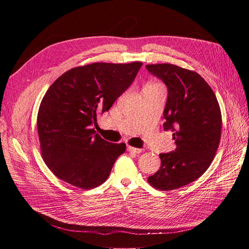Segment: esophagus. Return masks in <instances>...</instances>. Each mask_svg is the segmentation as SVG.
Masks as SVG:
<instances>
[{
	"mask_svg": "<svg viewBox=\"0 0 249 249\" xmlns=\"http://www.w3.org/2000/svg\"><path fill=\"white\" fill-rule=\"evenodd\" d=\"M127 150H129L130 153H135V154H139L142 152L141 148H137V147H134V146H131V145H127L126 146Z\"/></svg>",
	"mask_w": 249,
	"mask_h": 249,
	"instance_id": "1",
	"label": "esophagus"
}]
</instances>
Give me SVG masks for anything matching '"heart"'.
<instances>
[{
    "mask_svg": "<svg viewBox=\"0 0 249 249\" xmlns=\"http://www.w3.org/2000/svg\"><path fill=\"white\" fill-rule=\"evenodd\" d=\"M155 86H159L158 84H155V83H149L145 87H155Z\"/></svg>",
    "mask_w": 249,
    "mask_h": 249,
    "instance_id": "b5f03b06",
    "label": "heart"
}]
</instances>
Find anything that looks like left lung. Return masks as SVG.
<instances>
[{
    "label": "left lung",
    "mask_w": 249,
    "mask_h": 249,
    "mask_svg": "<svg viewBox=\"0 0 249 249\" xmlns=\"http://www.w3.org/2000/svg\"><path fill=\"white\" fill-rule=\"evenodd\" d=\"M168 88L164 130H172L175 152L160 154L161 166L148 183L170 191L197 179L210 167L219 146L222 117L212 88L196 71L175 64H147Z\"/></svg>",
    "instance_id": "1"
}]
</instances>
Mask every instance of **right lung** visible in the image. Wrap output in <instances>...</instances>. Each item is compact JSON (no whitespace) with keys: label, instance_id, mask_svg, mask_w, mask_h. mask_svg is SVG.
I'll return each mask as SVG.
<instances>
[{"label":"right lung","instance_id":"right-lung-1","mask_svg":"<svg viewBox=\"0 0 249 249\" xmlns=\"http://www.w3.org/2000/svg\"><path fill=\"white\" fill-rule=\"evenodd\" d=\"M141 66L139 61L77 66L50 86L37 114V131L42 159L57 178L85 190L108 178L125 144L104 140L92 126L129 88Z\"/></svg>","mask_w":249,"mask_h":249}]
</instances>
